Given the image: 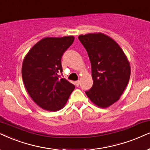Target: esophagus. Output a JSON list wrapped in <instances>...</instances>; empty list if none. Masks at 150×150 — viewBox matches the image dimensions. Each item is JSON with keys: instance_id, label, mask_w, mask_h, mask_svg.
<instances>
[{"instance_id": "esophagus-1", "label": "esophagus", "mask_w": 150, "mask_h": 150, "mask_svg": "<svg viewBox=\"0 0 150 150\" xmlns=\"http://www.w3.org/2000/svg\"><path fill=\"white\" fill-rule=\"evenodd\" d=\"M75 85H76L77 86H79V85H80V81L77 80V81H75Z\"/></svg>"}]
</instances>
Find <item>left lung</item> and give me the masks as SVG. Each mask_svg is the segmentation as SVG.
Instances as JSON below:
<instances>
[{
    "instance_id": "1",
    "label": "left lung",
    "mask_w": 150,
    "mask_h": 150,
    "mask_svg": "<svg viewBox=\"0 0 150 150\" xmlns=\"http://www.w3.org/2000/svg\"><path fill=\"white\" fill-rule=\"evenodd\" d=\"M78 39L88 52L93 80L85 93L95 105L107 108L124 92L130 77L129 63L119 45L104 34L81 35Z\"/></svg>"
}]
</instances>
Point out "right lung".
I'll return each mask as SVG.
<instances>
[{"label": "right lung", "instance_id": "right-lung-1", "mask_svg": "<svg viewBox=\"0 0 150 150\" xmlns=\"http://www.w3.org/2000/svg\"><path fill=\"white\" fill-rule=\"evenodd\" d=\"M73 36L45 37L36 43L25 57L22 77L28 93L38 106L50 111L64 107L75 86L59 73L62 57L73 43Z\"/></svg>", "mask_w": 150, "mask_h": 150}]
</instances>
